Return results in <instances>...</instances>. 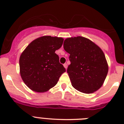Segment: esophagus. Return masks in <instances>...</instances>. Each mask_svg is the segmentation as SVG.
Listing matches in <instances>:
<instances>
[{
    "label": "esophagus",
    "mask_w": 124,
    "mask_h": 124,
    "mask_svg": "<svg viewBox=\"0 0 124 124\" xmlns=\"http://www.w3.org/2000/svg\"><path fill=\"white\" fill-rule=\"evenodd\" d=\"M63 66H64V67L66 68V69H67V67H68V65H67V63H64V64H63Z\"/></svg>",
    "instance_id": "esophagus-1"
}]
</instances>
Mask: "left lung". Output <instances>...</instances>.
Listing matches in <instances>:
<instances>
[{"label":"left lung","instance_id":"1","mask_svg":"<svg viewBox=\"0 0 124 124\" xmlns=\"http://www.w3.org/2000/svg\"><path fill=\"white\" fill-rule=\"evenodd\" d=\"M63 48L70 54L71 64L67 72L72 86L85 93L100 88L108 72L106 57L101 48L82 37L66 39Z\"/></svg>","mask_w":124,"mask_h":124}]
</instances>
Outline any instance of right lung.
<instances>
[{
  "label": "right lung",
  "mask_w": 124,
  "mask_h": 124,
  "mask_svg": "<svg viewBox=\"0 0 124 124\" xmlns=\"http://www.w3.org/2000/svg\"><path fill=\"white\" fill-rule=\"evenodd\" d=\"M63 39L44 36L29 44L19 60L20 75L32 91L43 92L57 84L65 68L60 63L55 51L62 46Z\"/></svg>",
  "instance_id": "right-lung-1"
}]
</instances>
